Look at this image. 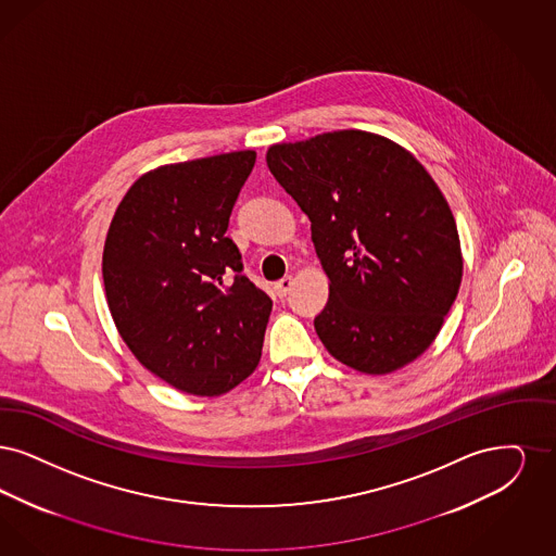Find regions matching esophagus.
<instances>
[{
    "mask_svg": "<svg viewBox=\"0 0 556 556\" xmlns=\"http://www.w3.org/2000/svg\"><path fill=\"white\" fill-rule=\"evenodd\" d=\"M290 289H292V278H290V276L282 278V280H278V282L274 285V292H276L280 299H285V296L289 294Z\"/></svg>",
    "mask_w": 556,
    "mask_h": 556,
    "instance_id": "1",
    "label": "esophagus"
}]
</instances>
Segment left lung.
<instances>
[{
  "label": "left lung",
  "mask_w": 556,
  "mask_h": 556,
  "mask_svg": "<svg viewBox=\"0 0 556 556\" xmlns=\"http://www.w3.org/2000/svg\"><path fill=\"white\" fill-rule=\"evenodd\" d=\"M266 162L309 217L330 278L314 319L328 353L374 376L417 359L463 276L457 224L432 176L407 149L365 130L278 143Z\"/></svg>",
  "instance_id": "obj_1"
}]
</instances>
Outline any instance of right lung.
<instances>
[{"label":"right lung","instance_id":"1","mask_svg":"<svg viewBox=\"0 0 556 556\" xmlns=\"http://www.w3.org/2000/svg\"><path fill=\"white\" fill-rule=\"evenodd\" d=\"M255 151L143 174L124 194L103 247L108 307L151 374L197 396L241 384L262 357L271 299L242 276L228 219Z\"/></svg>","mask_w":556,"mask_h":556}]
</instances>
